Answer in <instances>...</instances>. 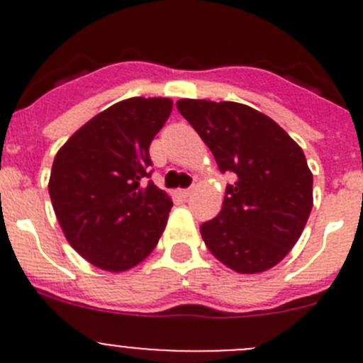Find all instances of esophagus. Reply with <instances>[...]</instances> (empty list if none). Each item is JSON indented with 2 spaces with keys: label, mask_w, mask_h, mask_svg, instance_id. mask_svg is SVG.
Masks as SVG:
<instances>
[{
  "label": "esophagus",
  "mask_w": 363,
  "mask_h": 363,
  "mask_svg": "<svg viewBox=\"0 0 363 363\" xmlns=\"http://www.w3.org/2000/svg\"><path fill=\"white\" fill-rule=\"evenodd\" d=\"M192 191H194V187H191V189H182V191H179V194H182V196L184 198H189L192 194Z\"/></svg>",
  "instance_id": "esophagus-1"
}]
</instances>
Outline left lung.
<instances>
[{
	"mask_svg": "<svg viewBox=\"0 0 363 363\" xmlns=\"http://www.w3.org/2000/svg\"><path fill=\"white\" fill-rule=\"evenodd\" d=\"M179 114L233 172L216 218L201 223L205 245L242 274L274 267L300 238L313 209V174L303 150L277 121L234 101L179 99Z\"/></svg>",
	"mask_w": 363,
	"mask_h": 363,
	"instance_id": "left-lung-1",
	"label": "left lung"
}]
</instances>
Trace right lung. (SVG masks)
<instances>
[{
  "label": "right lung",
  "instance_id": "right-lung-1",
  "mask_svg": "<svg viewBox=\"0 0 363 363\" xmlns=\"http://www.w3.org/2000/svg\"><path fill=\"white\" fill-rule=\"evenodd\" d=\"M169 98H129L86 121L57 150L49 179L67 242L94 267L121 272L158 243L172 201L150 178L149 147Z\"/></svg>",
  "mask_w": 363,
  "mask_h": 363
}]
</instances>
